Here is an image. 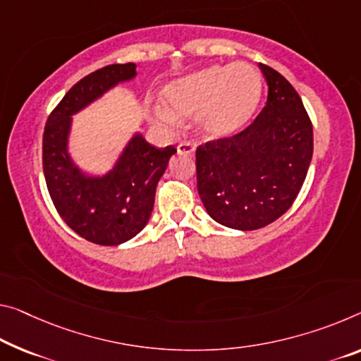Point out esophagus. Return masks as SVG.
<instances>
[{
    "instance_id": "34e87169",
    "label": "esophagus",
    "mask_w": 361,
    "mask_h": 361,
    "mask_svg": "<svg viewBox=\"0 0 361 361\" xmlns=\"http://www.w3.org/2000/svg\"><path fill=\"white\" fill-rule=\"evenodd\" d=\"M177 153L179 154H188V157H193L195 154V147L188 142H182L177 145Z\"/></svg>"
}]
</instances>
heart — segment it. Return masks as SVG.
Segmentation results:
<instances>
[{
  "instance_id": "heart-1",
  "label": "heart",
  "mask_w": 361,
  "mask_h": 361,
  "mask_svg": "<svg viewBox=\"0 0 361 361\" xmlns=\"http://www.w3.org/2000/svg\"><path fill=\"white\" fill-rule=\"evenodd\" d=\"M263 93L258 69L248 63L209 66L163 87L166 108L157 118L176 126L177 118L197 116V130L208 140H224L237 135L250 123Z\"/></svg>"
}]
</instances>
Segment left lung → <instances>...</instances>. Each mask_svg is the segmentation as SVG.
<instances>
[{
	"instance_id": "obj_1",
	"label": "left lung",
	"mask_w": 361,
	"mask_h": 361,
	"mask_svg": "<svg viewBox=\"0 0 361 361\" xmlns=\"http://www.w3.org/2000/svg\"><path fill=\"white\" fill-rule=\"evenodd\" d=\"M268 102L255 123L197 148V188L216 223L255 231L292 207L313 157V126L289 80L266 64Z\"/></svg>"
}]
</instances>
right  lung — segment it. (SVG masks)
<instances>
[{"instance_id":"1","label":"right lung","mask_w":361,"mask_h":361,"mask_svg":"<svg viewBox=\"0 0 361 361\" xmlns=\"http://www.w3.org/2000/svg\"><path fill=\"white\" fill-rule=\"evenodd\" d=\"M134 63L98 69L66 93L47 121L43 134V174L54 207L72 231L98 245H121L147 226L154 192L174 147L157 148L135 132L113 168L90 174L69 152L72 116L104 93L137 77Z\"/></svg>"}]
</instances>
